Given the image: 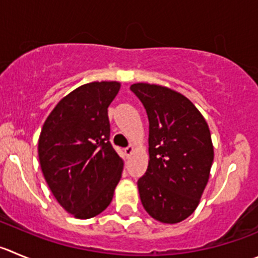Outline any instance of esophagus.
Masks as SVG:
<instances>
[{"instance_id":"esophagus-1","label":"esophagus","mask_w":258,"mask_h":258,"mask_svg":"<svg viewBox=\"0 0 258 258\" xmlns=\"http://www.w3.org/2000/svg\"><path fill=\"white\" fill-rule=\"evenodd\" d=\"M133 151H134V148L132 146H129V147H126V148L124 149V152H125V156L126 157H129L131 156L132 153H133Z\"/></svg>"}]
</instances>
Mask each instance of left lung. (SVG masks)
I'll list each match as a JSON object with an SVG mask.
<instances>
[{"mask_svg": "<svg viewBox=\"0 0 258 258\" xmlns=\"http://www.w3.org/2000/svg\"><path fill=\"white\" fill-rule=\"evenodd\" d=\"M131 90L149 120V163L138 180L142 204L158 222H182L195 212L209 180V126L195 105L171 88L134 83Z\"/></svg>", "mask_w": 258, "mask_h": 258, "instance_id": "1", "label": "left lung"}]
</instances>
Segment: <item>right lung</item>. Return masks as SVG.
I'll return each mask as SVG.
<instances>
[{
  "instance_id": "1",
  "label": "right lung",
  "mask_w": 258,
  "mask_h": 258,
  "mask_svg": "<svg viewBox=\"0 0 258 258\" xmlns=\"http://www.w3.org/2000/svg\"><path fill=\"white\" fill-rule=\"evenodd\" d=\"M119 82H91L63 97L39 137V161L54 198L70 214L88 219L111 203L122 159L110 143L107 107Z\"/></svg>"
}]
</instances>
